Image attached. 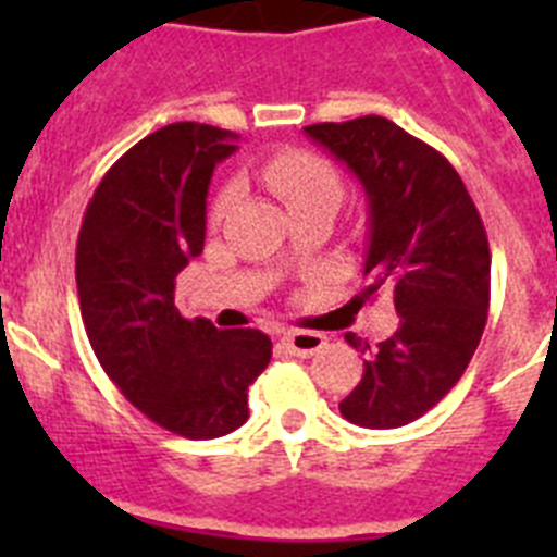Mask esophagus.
<instances>
[{
    "label": "esophagus",
    "instance_id": "34e87169",
    "mask_svg": "<svg viewBox=\"0 0 557 557\" xmlns=\"http://www.w3.org/2000/svg\"><path fill=\"white\" fill-rule=\"evenodd\" d=\"M282 346L287 348L293 357H314V354L321 351L326 346V337L318 332H287L282 337Z\"/></svg>",
    "mask_w": 557,
    "mask_h": 557
}]
</instances>
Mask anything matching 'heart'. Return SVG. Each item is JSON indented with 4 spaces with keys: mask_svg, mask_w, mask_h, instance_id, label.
<instances>
[{
    "mask_svg": "<svg viewBox=\"0 0 557 557\" xmlns=\"http://www.w3.org/2000/svg\"><path fill=\"white\" fill-rule=\"evenodd\" d=\"M262 178L289 211L312 203H339L343 198V178L326 159L309 150H282L262 164ZM236 198V184H223L211 200L209 218L220 223Z\"/></svg>",
    "mask_w": 557,
    "mask_h": 557,
    "instance_id": "heart-1",
    "label": "heart"
}]
</instances>
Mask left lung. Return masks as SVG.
<instances>
[{
    "label": "left lung",
    "mask_w": 557,
    "mask_h": 557,
    "mask_svg": "<svg viewBox=\"0 0 557 557\" xmlns=\"http://www.w3.org/2000/svg\"><path fill=\"white\" fill-rule=\"evenodd\" d=\"M309 139L366 189V298L393 295L398 329L368 354L359 385L339 401L351 424L396 430L441 401L469 368L491 301V250L469 189L426 141L385 116L321 122Z\"/></svg>",
    "instance_id": "8db88e82"
}]
</instances>
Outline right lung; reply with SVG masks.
Here are the masks:
<instances>
[{
  "label": "right lung",
  "instance_id": "obj_1",
  "mask_svg": "<svg viewBox=\"0 0 557 557\" xmlns=\"http://www.w3.org/2000/svg\"><path fill=\"white\" fill-rule=\"evenodd\" d=\"M236 133L172 122L122 156L88 200L77 236V295L102 371L164 430L209 441L248 421V387L273 343L259 329L186 321L175 278L203 253L211 172Z\"/></svg>",
  "mask_w": 557,
  "mask_h": 557
}]
</instances>
